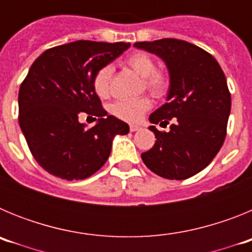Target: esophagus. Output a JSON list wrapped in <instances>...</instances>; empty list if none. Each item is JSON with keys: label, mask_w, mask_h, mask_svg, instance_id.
I'll use <instances>...</instances> for the list:
<instances>
[{"label": "esophagus", "mask_w": 252, "mask_h": 252, "mask_svg": "<svg viewBox=\"0 0 252 252\" xmlns=\"http://www.w3.org/2000/svg\"><path fill=\"white\" fill-rule=\"evenodd\" d=\"M141 126L140 125H130V131L131 132H135V131H140L141 130Z\"/></svg>", "instance_id": "34e87169"}]
</instances>
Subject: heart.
Segmentation results:
<instances>
[{"instance_id": "1", "label": "heart", "mask_w": 252, "mask_h": 252, "mask_svg": "<svg viewBox=\"0 0 252 252\" xmlns=\"http://www.w3.org/2000/svg\"><path fill=\"white\" fill-rule=\"evenodd\" d=\"M126 64L137 73L144 79V86L146 90L155 97H161L166 94L170 87V77L164 70L157 69L153 58L146 53L137 51L126 59ZM113 68L112 65H103L97 70L93 78V88L94 92L106 98L110 94L111 81H112ZM151 101L146 95L136 97V98L120 99L111 104L110 111L117 119L127 122H136L142 117V115L150 110Z\"/></svg>"}]
</instances>
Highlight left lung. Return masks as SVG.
Wrapping results in <instances>:
<instances>
[{
    "label": "left lung",
    "instance_id": "obj_1",
    "mask_svg": "<svg viewBox=\"0 0 252 252\" xmlns=\"http://www.w3.org/2000/svg\"><path fill=\"white\" fill-rule=\"evenodd\" d=\"M133 46L158 55L168 66L170 87L166 103L149 117L155 126L153 148L141 154L145 165L166 179H187L203 170L217 155L226 137L231 94L217 60L184 40L140 41Z\"/></svg>",
    "mask_w": 252,
    "mask_h": 252
}]
</instances>
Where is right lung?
I'll list each match as a JSON object with an SVG mask.
<instances>
[{"instance_id":"obj_1","label":"right lung","mask_w":252,"mask_h":252,"mask_svg":"<svg viewBox=\"0 0 252 252\" xmlns=\"http://www.w3.org/2000/svg\"><path fill=\"white\" fill-rule=\"evenodd\" d=\"M130 43L78 40L54 46L35 60L19 91V124L32 157L48 173L66 180L86 179L103 166L116 135L126 122L107 116L93 88L99 68L127 50ZM99 117L91 129L79 113Z\"/></svg>"}]
</instances>
